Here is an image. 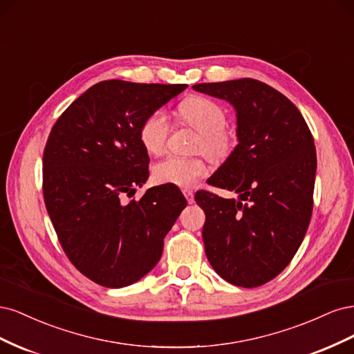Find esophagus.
I'll return each mask as SVG.
<instances>
[{
  "label": "esophagus",
  "mask_w": 354,
  "mask_h": 354,
  "mask_svg": "<svg viewBox=\"0 0 354 354\" xmlns=\"http://www.w3.org/2000/svg\"><path fill=\"white\" fill-rule=\"evenodd\" d=\"M183 194H185V196H186V199H187V202H189V203H194V202H195V195H194V192H190V190H183Z\"/></svg>",
  "instance_id": "1"
}]
</instances>
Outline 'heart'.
<instances>
[{"label":"heart","mask_w":354,"mask_h":354,"mask_svg":"<svg viewBox=\"0 0 354 354\" xmlns=\"http://www.w3.org/2000/svg\"><path fill=\"white\" fill-rule=\"evenodd\" d=\"M178 112L183 121L201 134L198 147L214 158L229 152V137L224 133L227 120L220 106L207 97H190L180 104ZM169 134V121L164 111L149 115L140 127V142L147 153L164 152ZM208 173L205 159L201 156H168L153 167V177L159 183H169L190 189Z\"/></svg>","instance_id":"1"}]
</instances>
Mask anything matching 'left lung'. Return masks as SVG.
Returning <instances> with one entry per match:
<instances>
[{
  "label": "left lung",
  "instance_id": "left-lung-1",
  "mask_svg": "<svg viewBox=\"0 0 354 354\" xmlns=\"http://www.w3.org/2000/svg\"><path fill=\"white\" fill-rule=\"evenodd\" d=\"M192 88L226 100L236 112L238 145L208 181L238 198L195 195L207 216V259L232 285H264L292 260L312 217L313 136L295 104L264 82L242 78Z\"/></svg>",
  "mask_w": 354,
  "mask_h": 354
}]
</instances>
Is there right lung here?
Wrapping results in <instances>:
<instances>
[{"label":"right lung","mask_w":354,"mask_h":354,"mask_svg":"<svg viewBox=\"0 0 354 354\" xmlns=\"http://www.w3.org/2000/svg\"><path fill=\"white\" fill-rule=\"evenodd\" d=\"M186 88L102 81L53 127L42 160L46 207L68 259L95 283L124 288L140 281L158 264L164 238L187 205L174 185L122 201L149 178L143 121Z\"/></svg>","instance_id":"1"}]
</instances>
